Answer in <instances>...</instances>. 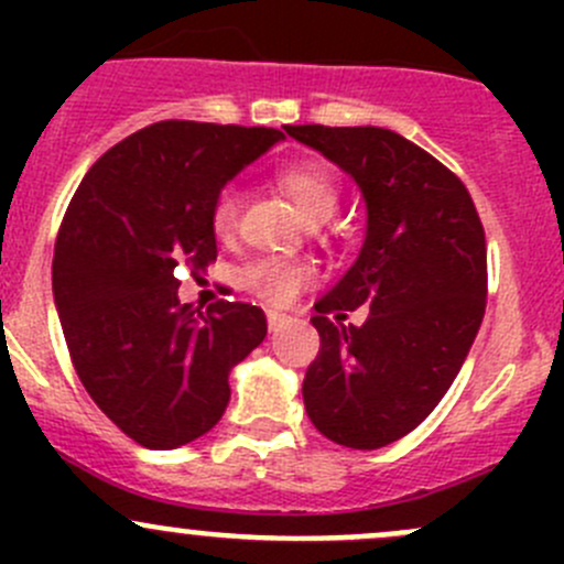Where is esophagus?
<instances>
[{
    "mask_svg": "<svg viewBox=\"0 0 564 564\" xmlns=\"http://www.w3.org/2000/svg\"><path fill=\"white\" fill-rule=\"evenodd\" d=\"M283 322H286V316H283L281 311H267V324H270V333H278V329L283 327Z\"/></svg>",
    "mask_w": 564,
    "mask_h": 564,
    "instance_id": "obj_1",
    "label": "esophagus"
}]
</instances>
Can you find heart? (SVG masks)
<instances>
[{
  "mask_svg": "<svg viewBox=\"0 0 564 564\" xmlns=\"http://www.w3.org/2000/svg\"><path fill=\"white\" fill-rule=\"evenodd\" d=\"M275 182L292 198V204L297 207V213L303 215L308 226L324 224L338 209L340 185L324 163H289V166L278 169ZM240 191L231 185L220 187L213 198V207H209V229H213V235L218 240H235L237 229H240ZM311 281H314V270L308 264L272 259V256L248 261L240 270V286L248 289L253 297L272 305L292 303L305 286H311Z\"/></svg>",
  "mask_w": 564,
  "mask_h": 564,
  "instance_id": "heart-1",
  "label": "heart"
}]
</instances>
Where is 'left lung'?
<instances>
[{
  "label": "left lung",
  "instance_id": "left-lung-1",
  "mask_svg": "<svg viewBox=\"0 0 564 564\" xmlns=\"http://www.w3.org/2000/svg\"><path fill=\"white\" fill-rule=\"evenodd\" d=\"M360 185L368 229L351 270L314 305L318 355L303 401L327 440L377 451L417 429L451 390L488 294L486 231L464 182L388 128L286 124ZM366 304L362 328L329 315Z\"/></svg>",
  "mask_w": 564,
  "mask_h": 564
}]
</instances>
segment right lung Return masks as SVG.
<instances>
[{
  "label": "right lung",
  "instance_id": "obj_1",
  "mask_svg": "<svg viewBox=\"0 0 564 564\" xmlns=\"http://www.w3.org/2000/svg\"><path fill=\"white\" fill-rule=\"evenodd\" d=\"M275 128L166 119L106 152L67 204L54 246V303L73 368L100 412L150 451L207 434L229 371L264 340V311L176 297L218 256L213 198L270 150Z\"/></svg>",
  "mask_w": 564,
  "mask_h": 564
}]
</instances>
